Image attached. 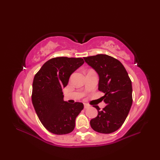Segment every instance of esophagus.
<instances>
[{"label":"esophagus","instance_id":"obj_1","mask_svg":"<svg viewBox=\"0 0 160 160\" xmlns=\"http://www.w3.org/2000/svg\"><path fill=\"white\" fill-rule=\"evenodd\" d=\"M84 108H89L90 107V105L87 104V103H84Z\"/></svg>","mask_w":160,"mask_h":160}]
</instances>
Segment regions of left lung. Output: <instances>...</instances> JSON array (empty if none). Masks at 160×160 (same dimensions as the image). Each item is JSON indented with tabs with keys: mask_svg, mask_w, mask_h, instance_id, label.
<instances>
[{
	"mask_svg": "<svg viewBox=\"0 0 160 160\" xmlns=\"http://www.w3.org/2000/svg\"><path fill=\"white\" fill-rule=\"evenodd\" d=\"M84 59L99 76L98 90L104 93L101 98L107 104L102 109L93 106L98 113L91 120L90 125L96 132L111 133L122 127L131 109V80L123 64L113 57L98 54Z\"/></svg>",
	"mask_w": 160,
	"mask_h": 160,
	"instance_id": "1",
	"label": "left lung"
}]
</instances>
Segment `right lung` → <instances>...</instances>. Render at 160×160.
Segmentation results:
<instances>
[{
    "instance_id": "obj_1",
    "label": "right lung",
    "mask_w": 160,
    "mask_h": 160,
    "mask_svg": "<svg viewBox=\"0 0 160 160\" xmlns=\"http://www.w3.org/2000/svg\"><path fill=\"white\" fill-rule=\"evenodd\" d=\"M84 62L81 58H53L43 64L33 78L32 104L42 125L53 134L72 132L76 118L83 109L82 103L64 101L62 89Z\"/></svg>"
}]
</instances>
